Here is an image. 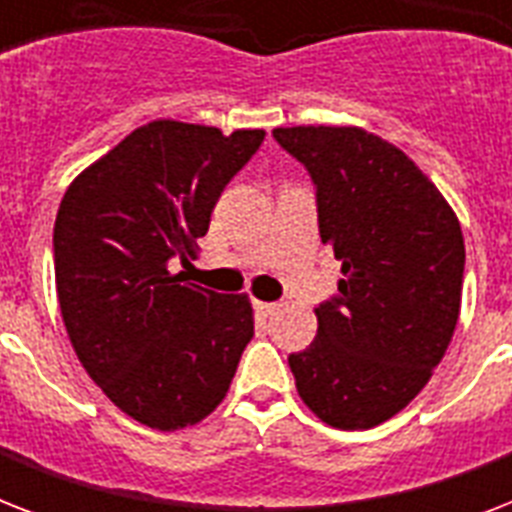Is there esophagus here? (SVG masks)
Instances as JSON below:
<instances>
[{
	"mask_svg": "<svg viewBox=\"0 0 512 512\" xmlns=\"http://www.w3.org/2000/svg\"><path fill=\"white\" fill-rule=\"evenodd\" d=\"M255 311L260 316H273V313L279 311V303H263V300H255Z\"/></svg>",
	"mask_w": 512,
	"mask_h": 512,
	"instance_id": "obj_1",
	"label": "esophagus"
}]
</instances>
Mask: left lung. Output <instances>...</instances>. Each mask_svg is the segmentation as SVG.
Segmentation results:
<instances>
[{
	"mask_svg": "<svg viewBox=\"0 0 512 512\" xmlns=\"http://www.w3.org/2000/svg\"><path fill=\"white\" fill-rule=\"evenodd\" d=\"M316 183L321 241L340 295L316 308V340L289 356L321 422L369 430L420 393L454 337L465 239L452 204L388 140L361 127H276Z\"/></svg>",
	"mask_w": 512,
	"mask_h": 512,
	"instance_id": "left-lung-1",
	"label": "left lung"
}]
</instances>
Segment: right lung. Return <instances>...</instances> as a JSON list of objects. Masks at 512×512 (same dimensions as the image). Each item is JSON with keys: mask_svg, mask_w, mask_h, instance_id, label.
Wrapping results in <instances>:
<instances>
[{"mask_svg": "<svg viewBox=\"0 0 512 512\" xmlns=\"http://www.w3.org/2000/svg\"><path fill=\"white\" fill-rule=\"evenodd\" d=\"M156 119L71 180L55 217V287L76 358L124 414L180 430L231 388L255 313L247 295H217L172 273L196 255L225 183L263 143Z\"/></svg>", "mask_w": 512, "mask_h": 512, "instance_id": "add662e5", "label": "right lung"}]
</instances>
